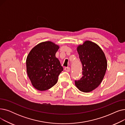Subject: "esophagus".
<instances>
[{"instance_id":"obj_1","label":"esophagus","mask_w":125,"mask_h":125,"mask_svg":"<svg viewBox=\"0 0 125 125\" xmlns=\"http://www.w3.org/2000/svg\"><path fill=\"white\" fill-rule=\"evenodd\" d=\"M64 69H65V71H67V72H69V71H70V68L69 67H65Z\"/></svg>"}]
</instances>
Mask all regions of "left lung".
Segmentation results:
<instances>
[{
	"instance_id": "obj_1",
	"label": "left lung",
	"mask_w": 125,
	"mask_h": 125,
	"mask_svg": "<svg viewBox=\"0 0 125 125\" xmlns=\"http://www.w3.org/2000/svg\"><path fill=\"white\" fill-rule=\"evenodd\" d=\"M77 51L82 63L83 76L75 81V85L83 92H90L99 86L103 79L107 67L106 58L99 46L90 41L78 45Z\"/></svg>"
}]
</instances>
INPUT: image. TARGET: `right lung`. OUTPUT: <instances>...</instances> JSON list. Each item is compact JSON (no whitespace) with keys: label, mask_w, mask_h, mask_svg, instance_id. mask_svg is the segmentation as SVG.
Returning <instances> with one entry per match:
<instances>
[{"label":"right lung","mask_w":125,"mask_h":125,"mask_svg":"<svg viewBox=\"0 0 125 125\" xmlns=\"http://www.w3.org/2000/svg\"><path fill=\"white\" fill-rule=\"evenodd\" d=\"M59 45L50 41L38 43L26 59V70L32 86L39 91L47 90L57 83L63 70L56 53Z\"/></svg>","instance_id":"1"}]
</instances>
